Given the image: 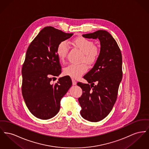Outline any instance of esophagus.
Segmentation results:
<instances>
[{
  "mask_svg": "<svg viewBox=\"0 0 149 149\" xmlns=\"http://www.w3.org/2000/svg\"><path fill=\"white\" fill-rule=\"evenodd\" d=\"M72 82L73 85H76L77 84V81L74 79H72Z\"/></svg>",
  "mask_w": 149,
  "mask_h": 149,
  "instance_id": "obj_1",
  "label": "esophagus"
}]
</instances>
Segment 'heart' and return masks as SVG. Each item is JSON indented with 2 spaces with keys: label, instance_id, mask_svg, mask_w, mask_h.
<instances>
[{
  "label": "heart",
  "instance_id": "b5f03b06",
  "mask_svg": "<svg viewBox=\"0 0 149 149\" xmlns=\"http://www.w3.org/2000/svg\"><path fill=\"white\" fill-rule=\"evenodd\" d=\"M74 44L83 52L81 61L91 64L97 59L99 51L91 40L84 38H78L74 40ZM69 51V44L66 41L60 42L57 48V55L60 61H63ZM87 71V66L84 63L80 64H70L66 66L63 72L65 75L73 79H78Z\"/></svg>",
  "mask_w": 149,
  "mask_h": 149
}]
</instances>
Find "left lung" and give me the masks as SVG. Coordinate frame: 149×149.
Masks as SVG:
<instances>
[{
    "mask_svg": "<svg viewBox=\"0 0 149 149\" xmlns=\"http://www.w3.org/2000/svg\"><path fill=\"white\" fill-rule=\"evenodd\" d=\"M83 36L98 38L101 45L93 68L83 77L88 84L77 83L83 91L78 98L81 107L80 115L89 122H97L109 115L116 102L122 79V56L115 40L105 30H98Z\"/></svg>",
    "mask_w": 149,
    "mask_h": 149,
    "instance_id": "left-lung-1",
    "label": "left lung"
}]
</instances>
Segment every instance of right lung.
<instances>
[{"instance_id":"1","label":"right lung","mask_w":149,"mask_h":149,"mask_svg":"<svg viewBox=\"0 0 149 149\" xmlns=\"http://www.w3.org/2000/svg\"><path fill=\"white\" fill-rule=\"evenodd\" d=\"M72 35L45 27L27 49L22 68V93L28 109L39 119H49L57 114L62 98L72 86L69 76L60 78L55 84L51 81L61 73L57 46Z\"/></svg>"}]
</instances>
